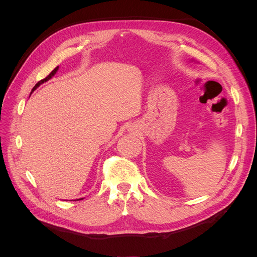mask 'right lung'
<instances>
[{
    "label": "right lung",
    "instance_id": "add662e5",
    "mask_svg": "<svg viewBox=\"0 0 257 257\" xmlns=\"http://www.w3.org/2000/svg\"><path fill=\"white\" fill-rule=\"evenodd\" d=\"M58 69H59V66H57L56 68H54L53 69V71L47 76V77H46V78H44V79H42V80H40V81H38L36 84H35V87L33 88V90H32V92L34 91V90H36V88H38V87H40V85L42 84V83H44V82H46V81H48L50 78H51V77L54 75V74H56L57 73V71H58ZM81 199H83V198H79V199H77V200H81Z\"/></svg>",
    "mask_w": 257,
    "mask_h": 257
}]
</instances>
